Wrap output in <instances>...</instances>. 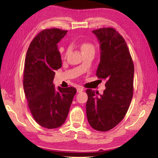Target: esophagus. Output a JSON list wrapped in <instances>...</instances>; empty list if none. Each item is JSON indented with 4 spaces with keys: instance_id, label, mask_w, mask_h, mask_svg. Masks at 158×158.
I'll list each match as a JSON object with an SVG mask.
<instances>
[{
    "instance_id": "obj_1",
    "label": "esophagus",
    "mask_w": 158,
    "mask_h": 158,
    "mask_svg": "<svg viewBox=\"0 0 158 158\" xmlns=\"http://www.w3.org/2000/svg\"><path fill=\"white\" fill-rule=\"evenodd\" d=\"M83 90H84V88L81 87V86H79V87L77 89V93H81V92L83 91Z\"/></svg>"
}]
</instances>
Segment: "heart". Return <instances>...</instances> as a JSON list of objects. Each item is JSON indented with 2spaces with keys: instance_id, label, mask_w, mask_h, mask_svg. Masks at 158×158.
I'll list each match as a JSON object with an SVG mask.
<instances>
[{
  "instance_id": "b5f03b06",
  "label": "heart",
  "mask_w": 158,
  "mask_h": 158,
  "mask_svg": "<svg viewBox=\"0 0 158 158\" xmlns=\"http://www.w3.org/2000/svg\"><path fill=\"white\" fill-rule=\"evenodd\" d=\"M81 49L83 53H88V52H95V46L90 42H84L81 45H80ZM69 51V49H67L65 52V56H67Z\"/></svg>"
}]
</instances>
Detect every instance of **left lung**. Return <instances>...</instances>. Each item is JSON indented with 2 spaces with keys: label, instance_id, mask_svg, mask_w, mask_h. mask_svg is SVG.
Returning <instances> with one entry per match:
<instances>
[{
  "label": "left lung",
  "instance_id": "1",
  "mask_svg": "<svg viewBox=\"0 0 158 158\" xmlns=\"http://www.w3.org/2000/svg\"><path fill=\"white\" fill-rule=\"evenodd\" d=\"M100 44V62L96 72L105 79L102 95L87 89L86 115L93 129L111 130L126 114L133 95L134 64L129 49L122 35L113 28L93 31Z\"/></svg>",
  "mask_w": 158,
  "mask_h": 158
}]
</instances>
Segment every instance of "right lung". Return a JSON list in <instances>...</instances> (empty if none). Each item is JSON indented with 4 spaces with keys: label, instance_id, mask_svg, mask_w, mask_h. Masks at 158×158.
I'll return each instance as SVG.
<instances>
[{
    "label": "right lung",
    "instance_id": "add662e5",
    "mask_svg": "<svg viewBox=\"0 0 158 158\" xmlns=\"http://www.w3.org/2000/svg\"><path fill=\"white\" fill-rule=\"evenodd\" d=\"M67 31L44 29L34 37L26 53L23 85L32 116L42 127L53 129L65 121L77 90L55 89V71L62 60L57 44Z\"/></svg>",
    "mask_w": 158,
    "mask_h": 158
}]
</instances>
